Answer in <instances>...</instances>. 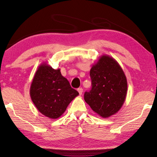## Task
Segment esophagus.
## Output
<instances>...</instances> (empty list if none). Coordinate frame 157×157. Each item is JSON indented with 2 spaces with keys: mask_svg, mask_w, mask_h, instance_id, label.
<instances>
[{
  "mask_svg": "<svg viewBox=\"0 0 157 157\" xmlns=\"http://www.w3.org/2000/svg\"><path fill=\"white\" fill-rule=\"evenodd\" d=\"M78 91L79 93V95H82V93H83V89H82V88H79V89H78Z\"/></svg>",
  "mask_w": 157,
  "mask_h": 157,
  "instance_id": "esophagus-1",
  "label": "esophagus"
}]
</instances>
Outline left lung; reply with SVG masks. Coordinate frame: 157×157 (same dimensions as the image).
I'll use <instances>...</instances> for the list:
<instances>
[{"instance_id":"1","label":"left lung","mask_w":157,"mask_h":157,"mask_svg":"<svg viewBox=\"0 0 157 157\" xmlns=\"http://www.w3.org/2000/svg\"><path fill=\"white\" fill-rule=\"evenodd\" d=\"M92 88L84 94L85 101L101 117L109 118L119 111L125 101L127 80L119 63L104 54L90 70Z\"/></svg>"}]
</instances>
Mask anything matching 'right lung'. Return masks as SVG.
Instances as JSON below:
<instances>
[{"mask_svg":"<svg viewBox=\"0 0 157 157\" xmlns=\"http://www.w3.org/2000/svg\"><path fill=\"white\" fill-rule=\"evenodd\" d=\"M78 95V92L62 76L60 68L53 69L46 62L38 66L30 87V96L43 115L51 119H58Z\"/></svg>","mask_w":157,"mask_h":157,"instance_id":"1","label":"right lung"}]
</instances>
